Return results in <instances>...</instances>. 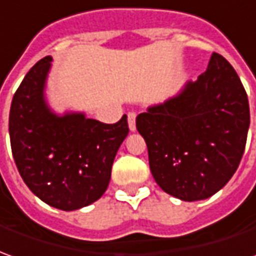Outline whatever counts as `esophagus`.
<instances>
[{"mask_svg":"<svg viewBox=\"0 0 256 256\" xmlns=\"http://www.w3.org/2000/svg\"><path fill=\"white\" fill-rule=\"evenodd\" d=\"M128 128L130 132H136V114L134 112H130L128 114Z\"/></svg>","mask_w":256,"mask_h":256,"instance_id":"esophagus-1","label":"esophagus"}]
</instances>
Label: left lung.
<instances>
[{
    "instance_id": "left-lung-1",
    "label": "left lung",
    "mask_w": 256,
    "mask_h": 256,
    "mask_svg": "<svg viewBox=\"0 0 256 256\" xmlns=\"http://www.w3.org/2000/svg\"><path fill=\"white\" fill-rule=\"evenodd\" d=\"M136 128L158 186L180 200H203L237 171L250 128L248 96L232 66L213 53L196 81L148 106Z\"/></svg>"
}]
</instances>
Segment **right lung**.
Listing matches in <instances>:
<instances>
[{
	"label": "right lung",
	"mask_w": 256,
	"mask_h": 256,
	"mask_svg": "<svg viewBox=\"0 0 256 256\" xmlns=\"http://www.w3.org/2000/svg\"><path fill=\"white\" fill-rule=\"evenodd\" d=\"M53 58L38 62L10 110L12 156L26 186L48 206L72 212L105 194L116 152L128 134V116L114 124L84 112H54L46 98Z\"/></svg>",
	"instance_id": "obj_1"
}]
</instances>
